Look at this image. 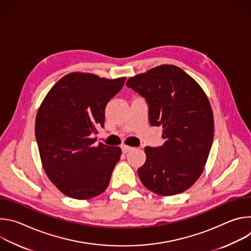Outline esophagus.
<instances>
[{
  "mask_svg": "<svg viewBox=\"0 0 251 251\" xmlns=\"http://www.w3.org/2000/svg\"><path fill=\"white\" fill-rule=\"evenodd\" d=\"M121 149H122V152H123L124 154H126V153H128L129 151H131L133 148H132V147H129V146H126V145H123V146L121 147Z\"/></svg>",
  "mask_w": 251,
  "mask_h": 251,
  "instance_id": "1",
  "label": "esophagus"
}]
</instances>
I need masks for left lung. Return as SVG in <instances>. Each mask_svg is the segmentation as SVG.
<instances>
[{
  "label": "left lung",
  "instance_id": "8db88e82",
  "mask_svg": "<svg viewBox=\"0 0 251 251\" xmlns=\"http://www.w3.org/2000/svg\"><path fill=\"white\" fill-rule=\"evenodd\" d=\"M126 86L144 97L149 122L162 126L160 147H146L138 169L142 184L160 196L191 188L201 175L213 140V115L199 83L176 65L164 64L130 77Z\"/></svg>",
  "mask_w": 251,
  "mask_h": 251
}]
</instances>
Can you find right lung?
<instances>
[{
	"mask_svg": "<svg viewBox=\"0 0 251 251\" xmlns=\"http://www.w3.org/2000/svg\"><path fill=\"white\" fill-rule=\"evenodd\" d=\"M125 79L71 73L52 86L40 106L34 130L42 164L51 183L69 198L91 199L109 185L122 151L102 143L94 146L92 137L104 127L106 104Z\"/></svg>",
	"mask_w": 251,
	"mask_h": 251,
	"instance_id": "1",
	"label": "right lung"
}]
</instances>
